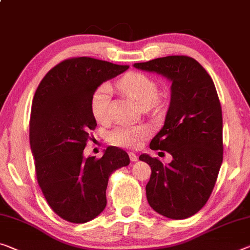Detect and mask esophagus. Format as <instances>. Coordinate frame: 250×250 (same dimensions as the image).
I'll use <instances>...</instances> for the list:
<instances>
[{
	"label": "esophagus",
	"mask_w": 250,
	"mask_h": 250,
	"mask_svg": "<svg viewBox=\"0 0 250 250\" xmlns=\"http://www.w3.org/2000/svg\"><path fill=\"white\" fill-rule=\"evenodd\" d=\"M128 155H129V159H130V161H132V162H136V161L138 160V157H137V155L135 154V153H128Z\"/></svg>",
	"instance_id": "obj_1"
}]
</instances>
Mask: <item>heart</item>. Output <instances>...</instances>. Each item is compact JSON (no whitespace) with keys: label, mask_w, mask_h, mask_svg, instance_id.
Returning a JSON list of instances; mask_svg holds the SVG:
<instances>
[{"label":"heart","mask_w":250,"mask_h":250,"mask_svg":"<svg viewBox=\"0 0 250 250\" xmlns=\"http://www.w3.org/2000/svg\"><path fill=\"white\" fill-rule=\"evenodd\" d=\"M118 86L140 108L152 106L159 96L155 80L141 72H129L125 75L120 80ZM110 91L112 88L109 83H105L96 88L91 96V113L98 122H104L107 118ZM147 135L148 129L145 126L120 125L108 134V140L116 146L134 148L140 146Z\"/></svg>","instance_id":"obj_1"}]
</instances>
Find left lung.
<instances>
[{"label":"left lung","mask_w":250,"mask_h":250,"mask_svg":"<svg viewBox=\"0 0 250 250\" xmlns=\"http://www.w3.org/2000/svg\"><path fill=\"white\" fill-rule=\"evenodd\" d=\"M133 66L172 83L164 125L149 144L151 149L170 153L171 163L140 156L152 170L145 188L148 205L167 218H189L208 201L222 163V112L216 87L206 69L187 56Z\"/></svg>","instance_id":"8db88e82"}]
</instances>
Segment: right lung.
Returning <instances> with one entry per match:
<instances>
[{
	"label": "right lung",
	"instance_id": "1",
	"mask_svg": "<svg viewBox=\"0 0 250 250\" xmlns=\"http://www.w3.org/2000/svg\"><path fill=\"white\" fill-rule=\"evenodd\" d=\"M127 69L89 57L68 59L43 77L34 94L30 145L37 180L50 208L64 220L85 224L99 216L110 174L129 164L127 153L114 146L98 160L83 156L89 130L97 125L91 96Z\"/></svg>",
	"mask_w": 250,
	"mask_h": 250
}]
</instances>
